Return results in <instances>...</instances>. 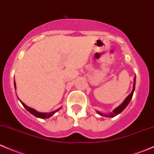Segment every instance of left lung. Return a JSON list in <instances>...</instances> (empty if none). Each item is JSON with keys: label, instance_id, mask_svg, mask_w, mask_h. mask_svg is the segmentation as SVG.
Returning <instances> with one entry per match:
<instances>
[{"label": "left lung", "instance_id": "8db88e82", "mask_svg": "<svg viewBox=\"0 0 154 154\" xmlns=\"http://www.w3.org/2000/svg\"><path fill=\"white\" fill-rule=\"evenodd\" d=\"M135 84H136V77H134V85H133V90H132L131 93L130 94H129L128 96L125 98V100H124L123 103H122L121 105H119L118 107H116L115 109L112 111V112L110 113L109 114H102V113H100V111H97V114H99L100 115H101L103 116H106V117H114V116L117 115V114H120V113L125 109V108L127 107L129 103H130L133 94H134V89H135Z\"/></svg>", "mask_w": 154, "mask_h": 154}]
</instances>
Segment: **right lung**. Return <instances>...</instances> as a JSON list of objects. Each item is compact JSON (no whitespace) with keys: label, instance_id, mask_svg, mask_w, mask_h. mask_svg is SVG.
<instances>
[{"label":"right lung","instance_id":"add662e5","mask_svg":"<svg viewBox=\"0 0 154 154\" xmlns=\"http://www.w3.org/2000/svg\"><path fill=\"white\" fill-rule=\"evenodd\" d=\"M14 88H16L15 82H14ZM20 103H22V105H23V106L24 108H25L26 109L27 111H29V112H30L31 114H33V115L36 116V117L41 118V119H46V118H47V119H48V118L51 117V116L54 115V114H55L57 111H59V110L61 109V107H60V108H58V109H57V110H55V111H51V112H49V113H41V112H38V111H37L36 110L33 109V108H30V107H28V106H26V105L24 104V103H23L22 101H20Z\"/></svg>","mask_w":154,"mask_h":154}]
</instances>
